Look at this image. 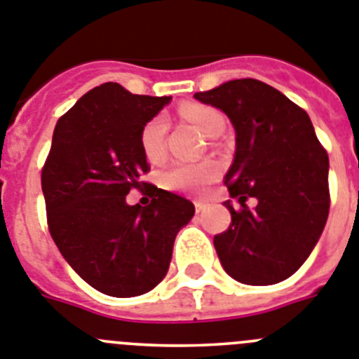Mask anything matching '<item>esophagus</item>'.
<instances>
[{
  "mask_svg": "<svg viewBox=\"0 0 359 359\" xmlns=\"http://www.w3.org/2000/svg\"><path fill=\"white\" fill-rule=\"evenodd\" d=\"M208 208H210V202L208 201H195V210H197V213H202Z\"/></svg>",
  "mask_w": 359,
  "mask_h": 359,
  "instance_id": "obj_1",
  "label": "esophagus"
}]
</instances>
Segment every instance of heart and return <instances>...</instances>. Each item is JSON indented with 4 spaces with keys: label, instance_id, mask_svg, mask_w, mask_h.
<instances>
[{
    "label": "heart",
    "instance_id": "obj_1",
    "mask_svg": "<svg viewBox=\"0 0 359 359\" xmlns=\"http://www.w3.org/2000/svg\"><path fill=\"white\" fill-rule=\"evenodd\" d=\"M179 114L205 137H218L226 128L224 115L213 106L186 102L179 108ZM164 137H166V119L162 115H155L141 128L139 144L149 162H161L166 155ZM217 175L218 166L213 161L177 162L162 173L161 182L170 191L202 193L217 179Z\"/></svg>",
    "mask_w": 359,
    "mask_h": 359
}]
</instances>
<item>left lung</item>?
Listing matches in <instances>:
<instances>
[{"label":"left lung","mask_w":359,"mask_h":359,"mask_svg":"<svg viewBox=\"0 0 359 359\" xmlns=\"http://www.w3.org/2000/svg\"><path fill=\"white\" fill-rule=\"evenodd\" d=\"M195 99L235 126V161L224 184L240 202L213 244L226 273L248 285H273L300 269L329 217V157L304 108L257 79L227 81ZM259 201L255 210L245 202Z\"/></svg>","instance_id":"1"}]
</instances>
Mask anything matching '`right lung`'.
<instances>
[{
    "label": "right lung",
    "mask_w": 359,
    "mask_h": 359,
    "mask_svg": "<svg viewBox=\"0 0 359 359\" xmlns=\"http://www.w3.org/2000/svg\"><path fill=\"white\" fill-rule=\"evenodd\" d=\"M170 99L133 95L117 83L95 86L59 117L41 171L55 245L81 278L115 298L162 282L177 233L195 215L188 198L142 180L149 164L139 133ZM132 189L152 202L128 206Z\"/></svg>",
    "instance_id": "add662e5"
}]
</instances>
